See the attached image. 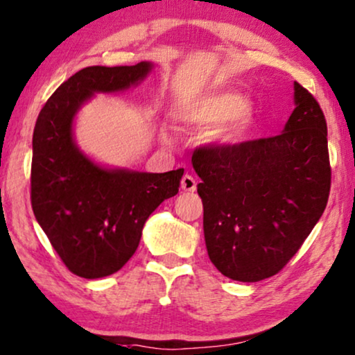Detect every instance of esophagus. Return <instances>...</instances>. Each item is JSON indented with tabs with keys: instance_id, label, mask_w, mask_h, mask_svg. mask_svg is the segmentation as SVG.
I'll return each mask as SVG.
<instances>
[{
	"instance_id": "34e87169",
	"label": "esophagus",
	"mask_w": 355,
	"mask_h": 355,
	"mask_svg": "<svg viewBox=\"0 0 355 355\" xmlns=\"http://www.w3.org/2000/svg\"><path fill=\"white\" fill-rule=\"evenodd\" d=\"M196 180H194L191 175H183L182 178V189L183 191H194L196 189Z\"/></svg>"
}]
</instances>
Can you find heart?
I'll return each mask as SVG.
<instances>
[{
  "label": "heart",
  "instance_id": "b5f03b06",
  "mask_svg": "<svg viewBox=\"0 0 355 355\" xmlns=\"http://www.w3.org/2000/svg\"><path fill=\"white\" fill-rule=\"evenodd\" d=\"M246 106V101L239 94H209L187 107L184 119L199 128H211L232 121L228 125L217 130L212 135V139L220 144H238L246 139L252 125V116Z\"/></svg>",
  "mask_w": 355,
  "mask_h": 355
}]
</instances>
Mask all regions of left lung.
Listing matches in <instances>:
<instances>
[{"instance_id": "left-lung-1", "label": "left lung", "mask_w": 355, "mask_h": 355, "mask_svg": "<svg viewBox=\"0 0 355 355\" xmlns=\"http://www.w3.org/2000/svg\"><path fill=\"white\" fill-rule=\"evenodd\" d=\"M294 103L277 137L193 153L209 259L236 282L277 275L327 207L331 167L325 116L297 82Z\"/></svg>"}]
</instances>
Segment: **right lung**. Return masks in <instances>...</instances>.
<instances>
[{
  "mask_svg": "<svg viewBox=\"0 0 355 355\" xmlns=\"http://www.w3.org/2000/svg\"><path fill=\"white\" fill-rule=\"evenodd\" d=\"M153 69L92 66L54 92L33 130L30 199L35 218L69 270L82 278L116 273L137 251L159 204L175 196L183 168L146 173L104 168L77 148L72 122L93 93L122 92Z\"/></svg>",
  "mask_w": 355,
  "mask_h": 355,
  "instance_id": "1",
  "label": "right lung"
}]
</instances>
